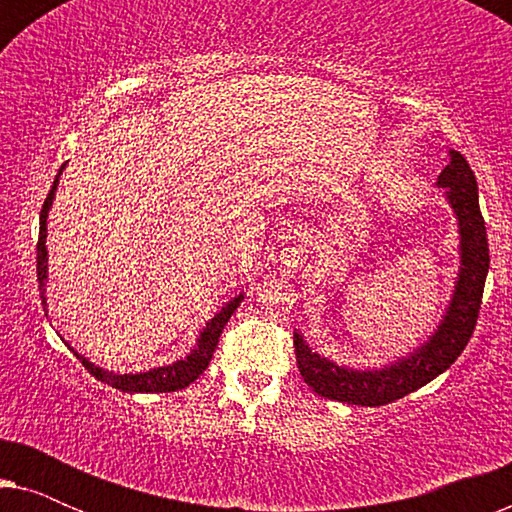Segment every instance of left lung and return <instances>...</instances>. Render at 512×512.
<instances>
[{
    "instance_id": "obj_1",
    "label": "left lung",
    "mask_w": 512,
    "mask_h": 512,
    "mask_svg": "<svg viewBox=\"0 0 512 512\" xmlns=\"http://www.w3.org/2000/svg\"><path fill=\"white\" fill-rule=\"evenodd\" d=\"M436 186L450 205L459 230V270L438 326L408 354L373 368H354L328 359L326 354L312 349L303 331L296 328L293 347H296L298 370L307 387H312L319 396L349 405H366V408L394 403L445 373L471 340L489 270L487 230L480 214L478 181L466 158L459 151H452L450 163L440 172Z\"/></svg>"
}]
</instances>
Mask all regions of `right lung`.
<instances>
[{"label": "right lung", "instance_id": "add662e5", "mask_svg": "<svg viewBox=\"0 0 512 512\" xmlns=\"http://www.w3.org/2000/svg\"><path fill=\"white\" fill-rule=\"evenodd\" d=\"M67 165V163H65ZM65 165L60 167L58 174H55V181L51 186V193L41 207L39 214V242H37V277H39V291H41V303H44V310L48 312V298H46V282H48V249H46V237H48V212H51L53 200H55V191H58L60 184V174L65 170ZM244 300V291L237 293L235 298H230L223 303L219 310L214 312V317L202 326V331L195 338V345L188 354L181 356V359L172 361V363H163V366L156 368H146L139 370V373H114V370L100 368L95 366L93 361L86 359V356L76 352V349L69 345L65 340V345L72 349L90 375H95L97 380H102L109 387L121 389L125 394H167V391H179L186 389L188 384L198 380V377L205 373L209 361H212L216 342L221 338L223 326L228 324L230 314H233L240 303Z\"/></svg>", "mask_w": 512, "mask_h": 512}]
</instances>
